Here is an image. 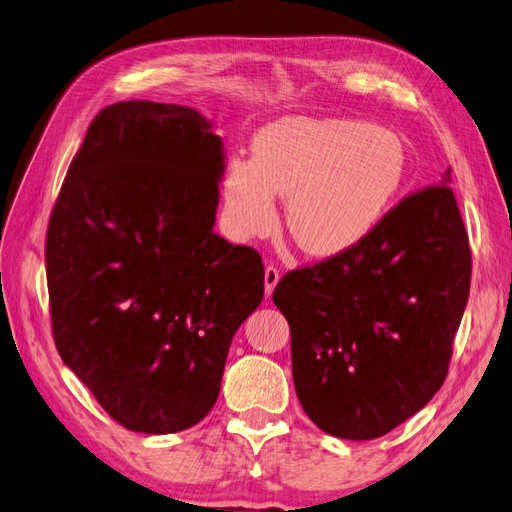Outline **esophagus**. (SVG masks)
Listing matches in <instances>:
<instances>
[{"instance_id":"esophagus-1","label":"esophagus","mask_w":512,"mask_h":512,"mask_svg":"<svg viewBox=\"0 0 512 512\" xmlns=\"http://www.w3.org/2000/svg\"><path fill=\"white\" fill-rule=\"evenodd\" d=\"M280 271H277L275 267H267L265 269V292H267V297H271V294H273V288L277 286V282H280Z\"/></svg>"}]
</instances>
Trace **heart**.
I'll use <instances>...</instances> for the list:
<instances>
[{
	"label": "heart",
	"mask_w": 512,
	"mask_h": 512,
	"mask_svg": "<svg viewBox=\"0 0 512 512\" xmlns=\"http://www.w3.org/2000/svg\"><path fill=\"white\" fill-rule=\"evenodd\" d=\"M252 160L232 158L222 177L230 230L265 237L286 196V228L303 252L342 256L365 243L393 209L406 179L401 138L342 117H282L262 128Z\"/></svg>",
	"instance_id": "obj_1"
}]
</instances>
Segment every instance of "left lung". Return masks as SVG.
Masks as SVG:
<instances>
[{"instance_id": "8db88e82", "label": "left lung", "mask_w": 512, "mask_h": 512, "mask_svg": "<svg viewBox=\"0 0 512 512\" xmlns=\"http://www.w3.org/2000/svg\"><path fill=\"white\" fill-rule=\"evenodd\" d=\"M451 183L410 194L354 250L290 271L273 303L290 324L305 414L344 440H374L442 386L470 294L472 254Z\"/></svg>"}]
</instances>
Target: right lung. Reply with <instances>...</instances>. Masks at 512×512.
I'll list each match as a JSON object with an SVG mask.
<instances>
[{"label":"right lung","mask_w":512,"mask_h":512,"mask_svg":"<svg viewBox=\"0 0 512 512\" xmlns=\"http://www.w3.org/2000/svg\"><path fill=\"white\" fill-rule=\"evenodd\" d=\"M224 166L194 108L128 100L91 121L61 185L46 232L55 346L126 429L203 421L265 294L258 252L213 232Z\"/></svg>","instance_id":"1"}]
</instances>
